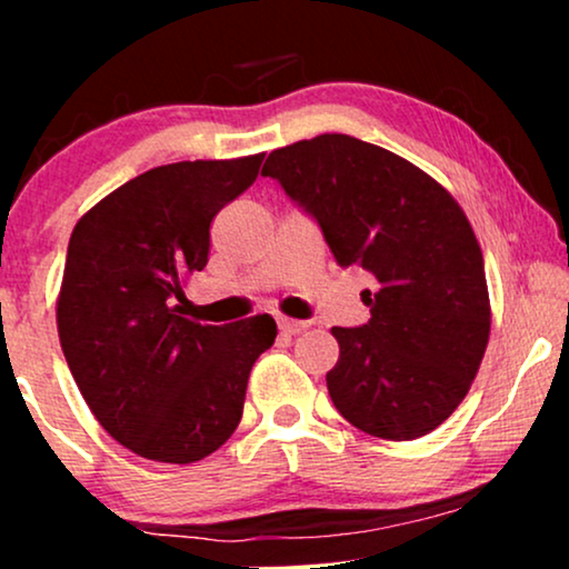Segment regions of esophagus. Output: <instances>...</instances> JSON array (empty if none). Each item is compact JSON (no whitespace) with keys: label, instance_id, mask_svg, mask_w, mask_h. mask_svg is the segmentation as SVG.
Masks as SVG:
<instances>
[{"label":"esophagus","instance_id":"34e87169","mask_svg":"<svg viewBox=\"0 0 569 569\" xmlns=\"http://www.w3.org/2000/svg\"><path fill=\"white\" fill-rule=\"evenodd\" d=\"M277 326L279 331L284 333V337H295V333L306 331L308 329V321H295V318H287V316H277Z\"/></svg>","mask_w":569,"mask_h":569}]
</instances>
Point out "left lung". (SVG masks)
<instances>
[{
  "label": "left lung",
  "instance_id": "1",
  "mask_svg": "<svg viewBox=\"0 0 569 569\" xmlns=\"http://www.w3.org/2000/svg\"><path fill=\"white\" fill-rule=\"evenodd\" d=\"M261 176L313 217L339 267L376 277L370 321L333 326L326 386L339 415L383 440H415L453 415L485 357L489 295L469 220L409 160L347 134L274 150Z\"/></svg>",
  "mask_w": 569,
  "mask_h": 569
}]
</instances>
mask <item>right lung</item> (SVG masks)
Segmentation results:
<instances>
[{
  "label": "right lung",
  "instance_id": "add662e5",
  "mask_svg": "<svg viewBox=\"0 0 569 569\" xmlns=\"http://www.w3.org/2000/svg\"><path fill=\"white\" fill-rule=\"evenodd\" d=\"M263 154L170 162L131 178L74 224L57 302L59 341L82 399L131 453L193 463L243 417L271 316L204 326L183 284L207 267L209 224L259 176Z\"/></svg>",
  "mask_w": 569,
  "mask_h": 569
}]
</instances>
